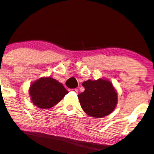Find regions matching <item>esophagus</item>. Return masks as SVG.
Returning a JSON list of instances; mask_svg holds the SVG:
<instances>
[{
    "label": "esophagus",
    "mask_w": 154,
    "mask_h": 154,
    "mask_svg": "<svg viewBox=\"0 0 154 154\" xmlns=\"http://www.w3.org/2000/svg\"><path fill=\"white\" fill-rule=\"evenodd\" d=\"M68 91H74L75 93L78 92V89L77 88H69V89H68Z\"/></svg>",
    "instance_id": "obj_1"
}]
</instances>
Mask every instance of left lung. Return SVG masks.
I'll return each instance as SVG.
<instances>
[{"instance_id": "8db88e82", "label": "left lung", "mask_w": 154, "mask_h": 154, "mask_svg": "<svg viewBox=\"0 0 154 154\" xmlns=\"http://www.w3.org/2000/svg\"><path fill=\"white\" fill-rule=\"evenodd\" d=\"M85 91L78 95L81 106L90 116L102 118L110 114L117 104V93L108 80L84 81Z\"/></svg>"}]
</instances>
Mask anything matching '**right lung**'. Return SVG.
<instances>
[{
	"label": "right lung",
	"instance_id": "right-lung-1",
	"mask_svg": "<svg viewBox=\"0 0 154 154\" xmlns=\"http://www.w3.org/2000/svg\"><path fill=\"white\" fill-rule=\"evenodd\" d=\"M68 93L62 83L52 78H41L31 85L29 94L37 107L51 109L60 101Z\"/></svg>",
	"mask_w": 154,
	"mask_h": 154
}]
</instances>
